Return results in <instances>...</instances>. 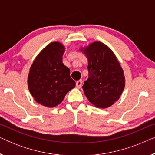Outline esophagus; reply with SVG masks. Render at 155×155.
Returning a JSON list of instances; mask_svg holds the SVG:
<instances>
[{
	"label": "esophagus",
	"mask_w": 155,
	"mask_h": 155,
	"mask_svg": "<svg viewBox=\"0 0 155 155\" xmlns=\"http://www.w3.org/2000/svg\"><path fill=\"white\" fill-rule=\"evenodd\" d=\"M82 80H80L76 82V87L80 89L82 86Z\"/></svg>",
	"instance_id": "1"
}]
</instances>
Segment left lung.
I'll return each mask as SVG.
<instances>
[{"label":"left lung","instance_id":"obj_1","mask_svg":"<svg viewBox=\"0 0 155 155\" xmlns=\"http://www.w3.org/2000/svg\"><path fill=\"white\" fill-rule=\"evenodd\" d=\"M88 60L84 93L92 104L106 109L118 100L125 87L124 73L111 48L100 41L80 48Z\"/></svg>","mask_w":155,"mask_h":155}]
</instances>
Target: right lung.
<instances>
[{
    "label": "right lung",
    "instance_id": "obj_1",
    "mask_svg": "<svg viewBox=\"0 0 155 155\" xmlns=\"http://www.w3.org/2000/svg\"><path fill=\"white\" fill-rule=\"evenodd\" d=\"M64 52L62 44L51 42L37 55L29 69V90L35 100L44 107H56L75 87L70 69L62 62Z\"/></svg>",
    "mask_w": 155,
    "mask_h": 155
}]
</instances>
